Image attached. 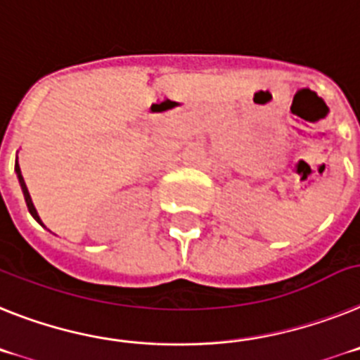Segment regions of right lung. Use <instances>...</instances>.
<instances>
[{
  "instance_id": "1",
  "label": "right lung",
  "mask_w": 360,
  "mask_h": 360,
  "mask_svg": "<svg viewBox=\"0 0 360 360\" xmlns=\"http://www.w3.org/2000/svg\"><path fill=\"white\" fill-rule=\"evenodd\" d=\"M15 174H18V179H20L21 190H23V195H25V202H27V208H29L30 215H32V217L36 219L37 223L43 224V223H41V219H39V215H37L36 208H34V202H32V199H30V193H29V190H27V184H25L23 176H21V170H20V165H18V161H15Z\"/></svg>"
}]
</instances>
